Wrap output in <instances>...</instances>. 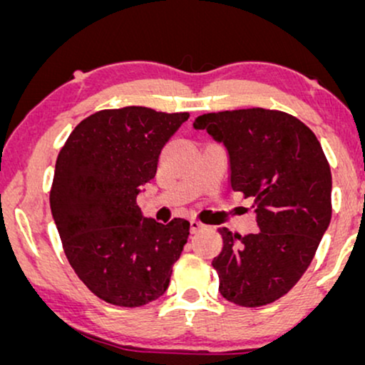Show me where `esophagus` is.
Here are the masks:
<instances>
[{
    "label": "esophagus",
    "instance_id": "esophagus-1",
    "mask_svg": "<svg viewBox=\"0 0 365 365\" xmlns=\"http://www.w3.org/2000/svg\"><path fill=\"white\" fill-rule=\"evenodd\" d=\"M204 227H206V226H204L202 222L196 221V219H191V232H192V234H196V232H199V231H202Z\"/></svg>",
    "mask_w": 365,
    "mask_h": 365
}]
</instances>
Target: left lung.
Returning <instances> with one entry per match:
<instances>
[{"label": "left lung", "mask_w": 365, "mask_h": 365, "mask_svg": "<svg viewBox=\"0 0 365 365\" xmlns=\"http://www.w3.org/2000/svg\"><path fill=\"white\" fill-rule=\"evenodd\" d=\"M229 154L231 187L251 197L259 232L219 227L222 251L212 267L229 302L259 307L296 286L332 216L331 168L316 134L276 109H236L196 118Z\"/></svg>", "instance_id": "1"}]
</instances>
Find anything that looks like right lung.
<instances>
[{"label": "right lung", "mask_w": 365, "mask_h": 365, "mask_svg": "<svg viewBox=\"0 0 365 365\" xmlns=\"http://www.w3.org/2000/svg\"><path fill=\"white\" fill-rule=\"evenodd\" d=\"M189 113L103 109L83 119L56 159L49 206L69 264L94 296L119 307L161 297L189 221L144 217L136 199Z\"/></svg>", "instance_id": "add662e5"}]
</instances>
